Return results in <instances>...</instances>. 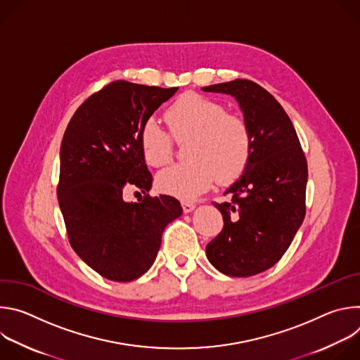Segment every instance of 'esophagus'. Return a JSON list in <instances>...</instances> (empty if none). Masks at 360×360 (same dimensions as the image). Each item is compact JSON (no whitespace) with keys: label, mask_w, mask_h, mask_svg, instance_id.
I'll use <instances>...</instances> for the list:
<instances>
[{"label":"esophagus","mask_w":360,"mask_h":360,"mask_svg":"<svg viewBox=\"0 0 360 360\" xmlns=\"http://www.w3.org/2000/svg\"><path fill=\"white\" fill-rule=\"evenodd\" d=\"M195 208H196L195 203H192V202H182V210H184L185 214L192 212Z\"/></svg>","instance_id":"obj_1"}]
</instances>
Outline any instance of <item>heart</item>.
<instances>
[{
    "label": "heart",
    "mask_w": 360,
    "mask_h": 360,
    "mask_svg": "<svg viewBox=\"0 0 360 360\" xmlns=\"http://www.w3.org/2000/svg\"><path fill=\"white\" fill-rule=\"evenodd\" d=\"M171 136L185 145L186 162L172 165L157 178L158 188L179 199H195L208 191L215 181L228 184L245 169L252 138L248 124L226 114L219 102L199 94L179 96L165 111ZM149 118L139 132V145L145 162L150 167H164L172 160V139Z\"/></svg>",
    "instance_id": "1"
}]
</instances>
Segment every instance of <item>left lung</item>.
I'll return each instance as SVG.
<instances>
[{
  "instance_id": "8db88e82",
  "label": "left lung",
  "mask_w": 360,
  "mask_h": 360,
  "mask_svg": "<svg viewBox=\"0 0 360 360\" xmlns=\"http://www.w3.org/2000/svg\"><path fill=\"white\" fill-rule=\"evenodd\" d=\"M202 91L233 96L252 138L243 174L225 191L232 200L214 203L224 229L207 258L228 276H253L282 258L303 222L306 158L288 114L261 85L235 79Z\"/></svg>"
}]
</instances>
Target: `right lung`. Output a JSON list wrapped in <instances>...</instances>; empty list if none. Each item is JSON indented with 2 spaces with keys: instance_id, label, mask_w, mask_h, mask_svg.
I'll use <instances>...</instances> for the list:
<instances>
[{
  "instance_id": "obj_1",
  "label": "right lung",
  "mask_w": 360,
  "mask_h": 360,
  "mask_svg": "<svg viewBox=\"0 0 360 360\" xmlns=\"http://www.w3.org/2000/svg\"><path fill=\"white\" fill-rule=\"evenodd\" d=\"M174 88L115 81L91 95L72 115L60 150L58 203L70 243L101 276L131 282L155 262L168 224L182 215L168 195L127 202L122 191L148 192L152 175L139 145L146 120Z\"/></svg>"
}]
</instances>
